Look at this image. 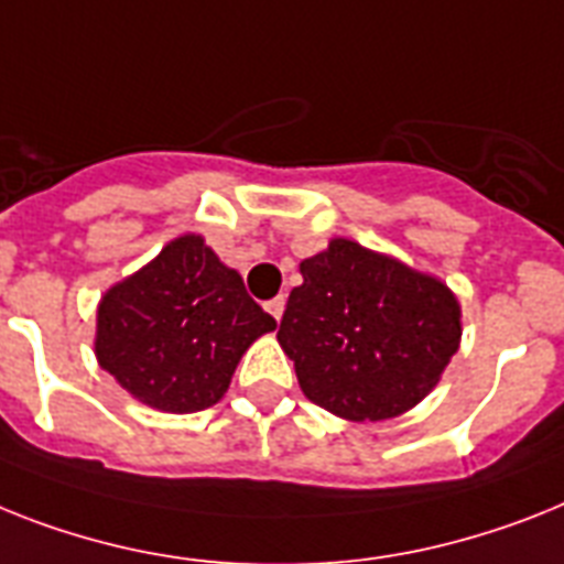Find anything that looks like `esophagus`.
I'll list each match as a JSON object with an SVG mask.
<instances>
[{
    "label": "esophagus",
    "mask_w": 564,
    "mask_h": 564,
    "mask_svg": "<svg viewBox=\"0 0 564 564\" xmlns=\"http://www.w3.org/2000/svg\"><path fill=\"white\" fill-rule=\"evenodd\" d=\"M264 311L273 316V319H282V314H285V296H273V300L264 302Z\"/></svg>",
    "instance_id": "obj_1"
}]
</instances>
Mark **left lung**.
Returning a JSON list of instances; mask_svg holds the SVG:
<instances>
[{"label":"left lung","mask_w":564,"mask_h":564,"mask_svg":"<svg viewBox=\"0 0 564 564\" xmlns=\"http://www.w3.org/2000/svg\"><path fill=\"white\" fill-rule=\"evenodd\" d=\"M300 271L276 337L305 398L348 421H383L435 389L460 339L444 282L348 239Z\"/></svg>","instance_id":"8db88e82"}]
</instances>
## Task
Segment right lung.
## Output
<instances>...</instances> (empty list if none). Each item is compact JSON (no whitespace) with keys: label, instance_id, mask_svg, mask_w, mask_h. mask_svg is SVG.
I'll list each match as a JSON object with an SVG mask.
<instances>
[{"label":"right lung","instance_id":"1","mask_svg":"<svg viewBox=\"0 0 564 564\" xmlns=\"http://www.w3.org/2000/svg\"><path fill=\"white\" fill-rule=\"evenodd\" d=\"M273 328L239 273L202 236H181L106 293L95 351L134 398L184 415L218 403L250 343Z\"/></svg>","mask_w":564,"mask_h":564}]
</instances>
